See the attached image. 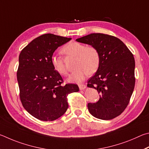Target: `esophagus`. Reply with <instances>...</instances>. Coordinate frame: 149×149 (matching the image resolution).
Wrapping results in <instances>:
<instances>
[{"label": "esophagus", "instance_id": "1", "mask_svg": "<svg viewBox=\"0 0 149 149\" xmlns=\"http://www.w3.org/2000/svg\"><path fill=\"white\" fill-rule=\"evenodd\" d=\"M79 89L80 90H84L85 88H86V86L85 84H79Z\"/></svg>", "mask_w": 149, "mask_h": 149}]
</instances>
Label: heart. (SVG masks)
Here are the masks:
<instances>
[{"label": "heart", "mask_w": 149, "mask_h": 149, "mask_svg": "<svg viewBox=\"0 0 149 149\" xmlns=\"http://www.w3.org/2000/svg\"><path fill=\"white\" fill-rule=\"evenodd\" d=\"M62 53L76 57L74 68L77 69L70 74L67 81L69 83H79L82 82L88 74H93L98 69L100 64V55L97 49L92 46H86L78 42H70L63 46ZM51 63L54 69L61 76H66L67 69L64 60L59 56H52Z\"/></svg>", "instance_id": "1"}]
</instances>
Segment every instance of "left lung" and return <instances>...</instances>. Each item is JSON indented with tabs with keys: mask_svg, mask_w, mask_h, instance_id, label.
Returning <instances> with one entry per match:
<instances>
[{
	"mask_svg": "<svg viewBox=\"0 0 149 149\" xmlns=\"http://www.w3.org/2000/svg\"><path fill=\"white\" fill-rule=\"evenodd\" d=\"M97 49L100 64L87 86L100 93L96 103H89L90 113L101 120L119 116L128 105L135 86V59L123 42L115 36L92 33L76 40Z\"/></svg>",
	"mask_w": 149,
	"mask_h": 149,
	"instance_id": "1",
	"label": "left lung"
}]
</instances>
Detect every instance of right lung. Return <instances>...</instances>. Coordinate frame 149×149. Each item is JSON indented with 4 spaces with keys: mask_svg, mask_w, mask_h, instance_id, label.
Instances as JSON below:
<instances>
[{
    "mask_svg": "<svg viewBox=\"0 0 149 149\" xmlns=\"http://www.w3.org/2000/svg\"><path fill=\"white\" fill-rule=\"evenodd\" d=\"M71 38L44 34L32 40L19 56L17 79L23 107L36 118L53 121L68 109L67 95L79 91L77 84L62 85L61 75L54 69L51 57L58 47Z\"/></svg>",
    "mask_w": 149,
    "mask_h": 149,
    "instance_id": "1",
    "label": "right lung"
}]
</instances>
